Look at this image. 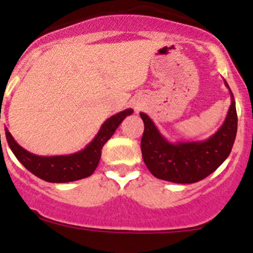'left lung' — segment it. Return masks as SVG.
<instances>
[{"label":"left lung","mask_w":253,"mask_h":253,"mask_svg":"<svg viewBox=\"0 0 253 253\" xmlns=\"http://www.w3.org/2000/svg\"><path fill=\"white\" fill-rule=\"evenodd\" d=\"M231 105L220 129L205 140L172 141L160 133L153 120L140 113L144 122L141 154L149 171L155 177L176 184H194L212 174L232 150L237 133L236 103L227 82Z\"/></svg>","instance_id":"left-lung-1"}]
</instances>
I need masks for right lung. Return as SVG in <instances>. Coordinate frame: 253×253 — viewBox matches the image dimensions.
<instances>
[{
  "instance_id": "1",
  "label": "right lung",
  "mask_w": 253,
  "mask_h": 253,
  "mask_svg": "<svg viewBox=\"0 0 253 253\" xmlns=\"http://www.w3.org/2000/svg\"><path fill=\"white\" fill-rule=\"evenodd\" d=\"M133 114V109H125L108 118L90 143L83 149L69 155L40 156L30 153L17 143L6 128V139L12 153L21 164L40 179L48 182H71L88 177L99 164L102 149L112 138L120 123Z\"/></svg>"
}]
</instances>
